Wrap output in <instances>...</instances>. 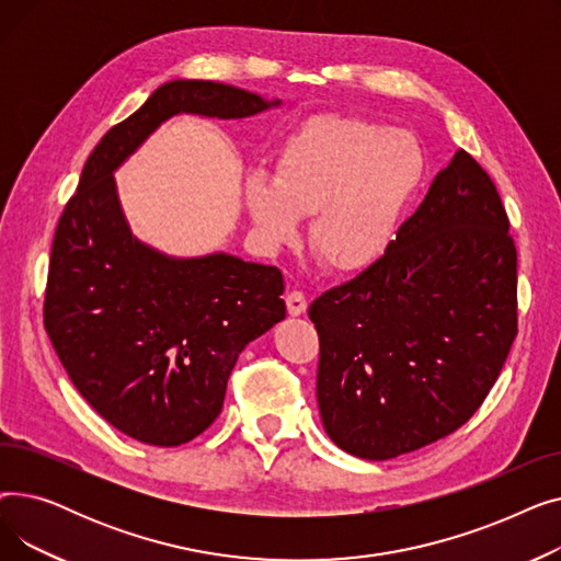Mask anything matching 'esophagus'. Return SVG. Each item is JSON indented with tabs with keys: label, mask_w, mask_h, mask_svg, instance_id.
<instances>
[{
	"label": "esophagus",
	"mask_w": 561,
	"mask_h": 561,
	"mask_svg": "<svg viewBox=\"0 0 561 561\" xmlns=\"http://www.w3.org/2000/svg\"><path fill=\"white\" fill-rule=\"evenodd\" d=\"M286 309L290 316H302L307 311V298L302 290H290L286 296Z\"/></svg>",
	"instance_id": "34e87169"
}]
</instances>
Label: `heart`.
I'll list each match as a JSON object with an SVG mask.
<instances>
[{
	"label": "heart",
	"instance_id": "b5f03b06",
	"mask_svg": "<svg viewBox=\"0 0 561 561\" xmlns=\"http://www.w3.org/2000/svg\"><path fill=\"white\" fill-rule=\"evenodd\" d=\"M423 174L414 134L362 115H313L279 145L271 180L250 176L245 206L271 248L296 241L311 216V252L336 273H357L387 252Z\"/></svg>",
	"mask_w": 561,
	"mask_h": 561
}]
</instances>
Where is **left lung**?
<instances>
[{"label": "left lung", "mask_w": 561, "mask_h": 561, "mask_svg": "<svg viewBox=\"0 0 561 561\" xmlns=\"http://www.w3.org/2000/svg\"><path fill=\"white\" fill-rule=\"evenodd\" d=\"M334 444L385 461L476 414L518 332L516 248L482 165L459 150L373 265L309 307Z\"/></svg>", "instance_id": "obj_1"}]
</instances>
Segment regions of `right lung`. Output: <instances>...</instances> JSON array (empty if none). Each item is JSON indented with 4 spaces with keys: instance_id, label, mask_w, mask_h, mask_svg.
Instances as JSON below:
<instances>
[{
    "instance_id": "obj_1",
    "label": "right lung",
    "mask_w": 561,
    "mask_h": 561,
    "mask_svg": "<svg viewBox=\"0 0 561 561\" xmlns=\"http://www.w3.org/2000/svg\"><path fill=\"white\" fill-rule=\"evenodd\" d=\"M277 104L216 81L159 85L102 136L58 220L45 330L85 402L140 444L182 446L218 419L243 347L286 318L284 277L225 252L176 259L140 243L113 172L172 115L231 121Z\"/></svg>"
}]
</instances>
